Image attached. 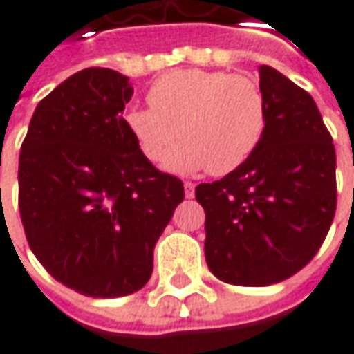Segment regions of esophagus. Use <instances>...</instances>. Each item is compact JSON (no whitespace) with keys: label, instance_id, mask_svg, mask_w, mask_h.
<instances>
[{"label":"esophagus","instance_id":"obj_1","mask_svg":"<svg viewBox=\"0 0 354 354\" xmlns=\"http://www.w3.org/2000/svg\"><path fill=\"white\" fill-rule=\"evenodd\" d=\"M194 190H196V186H194L192 182H184V192H186V198H194Z\"/></svg>","mask_w":354,"mask_h":354}]
</instances>
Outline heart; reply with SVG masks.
<instances>
[{
	"label": "heart",
	"instance_id": "b5f03b06",
	"mask_svg": "<svg viewBox=\"0 0 354 354\" xmlns=\"http://www.w3.org/2000/svg\"><path fill=\"white\" fill-rule=\"evenodd\" d=\"M150 109H131L122 120L148 160L172 172L207 168L223 176L248 160L268 129V100L250 75L182 69L166 73L148 91Z\"/></svg>",
	"mask_w": 354,
	"mask_h": 354
}]
</instances>
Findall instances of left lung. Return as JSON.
I'll list each match as a JSON object with an SVG mask.
<instances>
[{
  "instance_id": "1",
  "label": "left lung",
  "mask_w": 354,
  "mask_h": 354,
  "mask_svg": "<svg viewBox=\"0 0 354 354\" xmlns=\"http://www.w3.org/2000/svg\"><path fill=\"white\" fill-rule=\"evenodd\" d=\"M268 129L234 172L196 186L206 212V263L225 283L263 287L303 269L337 207V156L313 97L273 67H259Z\"/></svg>"
}]
</instances>
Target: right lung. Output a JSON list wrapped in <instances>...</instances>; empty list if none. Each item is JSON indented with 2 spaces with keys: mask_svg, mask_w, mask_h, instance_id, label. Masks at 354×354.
Segmentation results:
<instances>
[{
  "mask_svg": "<svg viewBox=\"0 0 354 354\" xmlns=\"http://www.w3.org/2000/svg\"><path fill=\"white\" fill-rule=\"evenodd\" d=\"M129 77L91 67L41 100L19 154V214L39 263L88 297H122L152 275L154 245L184 184L140 152L122 111Z\"/></svg>",
  "mask_w": 354,
  "mask_h": 354,
  "instance_id": "add662e5",
  "label": "right lung"
}]
</instances>
